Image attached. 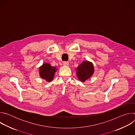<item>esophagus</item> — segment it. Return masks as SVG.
Masks as SVG:
<instances>
[{
    "mask_svg": "<svg viewBox=\"0 0 135 135\" xmlns=\"http://www.w3.org/2000/svg\"><path fill=\"white\" fill-rule=\"evenodd\" d=\"M63 65L65 66H69V63L68 62H66V61L64 62H63Z\"/></svg>",
    "mask_w": 135,
    "mask_h": 135,
    "instance_id": "obj_1",
    "label": "esophagus"
}]
</instances>
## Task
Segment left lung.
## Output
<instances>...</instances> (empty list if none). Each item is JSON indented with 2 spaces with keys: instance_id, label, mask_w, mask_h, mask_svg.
Masks as SVG:
<instances>
[{
  "instance_id": "1",
  "label": "left lung",
  "mask_w": 135,
  "mask_h": 135,
  "mask_svg": "<svg viewBox=\"0 0 135 135\" xmlns=\"http://www.w3.org/2000/svg\"><path fill=\"white\" fill-rule=\"evenodd\" d=\"M76 75L81 82H85L92 76L94 73L93 64L88 61H84L76 68Z\"/></svg>"
}]
</instances>
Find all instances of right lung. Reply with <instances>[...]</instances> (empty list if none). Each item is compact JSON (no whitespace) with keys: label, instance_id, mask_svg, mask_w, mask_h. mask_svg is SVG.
Returning a JSON list of instances; mask_svg holds the SVG:
<instances>
[{"label":"right lung","instance_id":"1","mask_svg":"<svg viewBox=\"0 0 135 135\" xmlns=\"http://www.w3.org/2000/svg\"><path fill=\"white\" fill-rule=\"evenodd\" d=\"M56 70L57 69L55 67H52L50 64L45 63L40 67L39 73L42 79L50 82L53 80Z\"/></svg>","mask_w":135,"mask_h":135}]
</instances>
